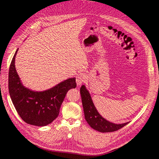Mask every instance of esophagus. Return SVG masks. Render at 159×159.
<instances>
[{"label": "esophagus", "instance_id": "34e87169", "mask_svg": "<svg viewBox=\"0 0 159 159\" xmlns=\"http://www.w3.org/2000/svg\"><path fill=\"white\" fill-rule=\"evenodd\" d=\"M88 76L86 75V73H80V74L78 75V76H76V84L77 85L80 86L83 83H86V81H88Z\"/></svg>", "mask_w": 159, "mask_h": 159}]
</instances>
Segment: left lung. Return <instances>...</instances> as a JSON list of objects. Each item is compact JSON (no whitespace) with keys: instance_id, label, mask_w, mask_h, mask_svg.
Returning a JSON list of instances; mask_svg holds the SVG:
<instances>
[{"instance_id":"obj_1","label":"left lung","mask_w":159,"mask_h":159,"mask_svg":"<svg viewBox=\"0 0 159 159\" xmlns=\"http://www.w3.org/2000/svg\"><path fill=\"white\" fill-rule=\"evenodd\" d=\"M80 92L85 120L93 129L102 133L113 132L129 124V122H127L124 124H116L106 120L97 111L89 92L84 85L80 87Z\"/></svg>"}]
</instances>
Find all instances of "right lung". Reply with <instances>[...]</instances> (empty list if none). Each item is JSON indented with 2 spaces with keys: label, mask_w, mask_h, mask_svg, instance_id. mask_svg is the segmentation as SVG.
<instances>
[{
  "label": "right lung",
  "mask_w": 159,
  "mask_h": 159,
  "mask_svg": "<svg viewBox=\"0 0 159 159\" xmlns=\"http://www.w3.org/2000/svg\"><path fill=\"white\" fill-rule=\"evenodd\" d=\"M18 49L11 61L8 73L9 94L12 103L25 123L36 126L48 125L58 116L67 92L76 88V79H68L52 89L42 92L25 88L15 68Z\"/></svg>",
  "instance_id": "obj_1"
}]
</instances>
